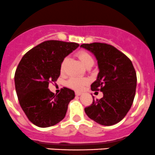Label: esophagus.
Masks as SVG:
<instances>
[{"instance_id": "obj_1", "label": "esophagus", "mask_w": 155, "mask_h": 155, "mask_svg": "<svg viewBox=\"0 0 155 155\" xmlns=\"http://www.w3.org/2000/svg\"><path fill=\"white\" fill-rule=\"evenodd\" d=\"M81 94H82V93H81V92H78V91H76L75 92V95H76V96H81Z\"/></svg>"}]
</instances>
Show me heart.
I'll use <instances>...</instances> for the list:
<instances>
[{"label":"heart","mask_w":155,"mask_h":155,"mask_svg":"<svg viewBox=\"0 0 155 155\" xmlns=\"http://www.w3.org/2000/svg\"><path fill=\"white\" fill-rule=\"evenodd\" d=\"M77 56L78 59H80L81 62L85 65L86 67L92 66L94 63V59H93V56L88 53V52L85 51V50H80L77 53ZM67 62H68V58L65 57L62 60L60 64V71L61 73H64L65 71V68H66ZM88 83L86 78H78V77H71L67 82L68 87L70 88L73 89L75 90H81L84 88V86Z\"/></svg>","instance_id":"1"}]
</instances>
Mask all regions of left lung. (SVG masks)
Masks as SVG:
<instances>
[{"label": "left lung", "instance_id": "left-lung-1", "mask_svg": "<svg viewBox=\"0 0 155 155\" xmlns=\"http://www.w3.org/2000/svg\"><path fill=\"white\" fill-rule=\"evenodd\" d=\"M98 61L99 72L91 84L93 91H101L103 97L84 108L90 119L104 126L120 122L129 111L136 88V73L131 60L122 52L105 43L83 44Z\"/></svg>", "mask_w": 155, "mask_h": 155}]
</instances>
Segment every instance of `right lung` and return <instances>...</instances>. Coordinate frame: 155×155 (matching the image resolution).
I'll return each instance as SVG.
<instances>
[{
    "label": "right lung",
    "mask_w": 155,
    "mask_h": 155,
    "mask_svg": "<svg viewBox=\"0 0 155 155\" xmlns=\"http://www.w3.org/2000/svg\"><path fill=\"white\" fill-rule=\"evenodd\" d=\"M79 47L77 43L46 41L25 53L15 72V87L21 108L28 120L39 127L60 122L66 114L74 92L63 87L55 95L50 83L60 75L62 59Z\"/></svg>",
    "instance_id": "1"
}]
</instances>
